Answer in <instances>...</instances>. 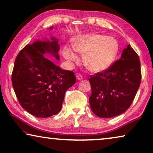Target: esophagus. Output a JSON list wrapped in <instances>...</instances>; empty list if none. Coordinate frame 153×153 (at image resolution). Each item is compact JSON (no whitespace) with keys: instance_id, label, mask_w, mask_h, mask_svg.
Listing matches in <instances>:
<instances>
[{"instance_id":"esophagus-1","label":"esophagus","mask_w":153,"mask_h":153,"mask_svg":"<svg viewBox=\"0 0 153 153\" xmlns=\"http://www.w3.org/2000/svg\"><path fill=\"white\" fill-rule=\"evenodd\" d=\"M76 77H77V79H78V80H82V79H83V77L80 74L76 75Z\"/></svg>"}]
</instances>
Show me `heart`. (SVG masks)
I'll use <instances>...</instances> for the list:
<instances>
[{
	"mask_svg": "<svg viewBox=\"0 0 153 153\" xmlns=\"http://www.w3.org/2000/svg\"><path fill=\"white\" fill-rule=\"evenodd\" d=\"M76 52L83 54V64L93 72L108 69L115 62L119 51L117 41L100 34H92L77 40L73 44ZM62 55L70 62H77L78 57L69 47H65Z\"/></svg>",
	"mask_w": 153,
	"mask_h": 153,
	"instance_id": "1",
	"label": "heart"
}]
</instances>
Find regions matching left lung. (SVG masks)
<instances>
[{
  "label": "left lung",
  "mask_w": 153,
  "mask_h": 153,
  "mask_svg": "<svg viewBox=\"0 0 153 153\" xmlns=\"http://www.w3.org/2000/svg\"><path fill=\"white\" fill-rule=\"evenodd\" d=\"M140 61L130 45L119 60L108 69L90 76L91 109L101 118H111L124 113L133 102L140 86Z\"/></svg>",
  "instance_id": "8db88e82"
}]
</instances>
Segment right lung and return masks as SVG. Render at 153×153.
Segmentation results:
<instances>
[{
	"label": "right lung",
	"mask_w": 153,
	"mask_h": 153,
	"mask_svg": "<svg viewBox=\"0 0 153 153\" xmlns=\"http://www.w3.org/2000/svg\"><path fill=\"white\" fill-rule=\"evenodd\" d=\"M59 50L58 38L52 36L27 45L16 58L11 76L16 95L22 108L37 117L60 112L65 92L76 83L74 72L60 69L45 56L59 60Z\"/></svg>",
	"instance_id": "right-lung-1"
}]
</instances>
